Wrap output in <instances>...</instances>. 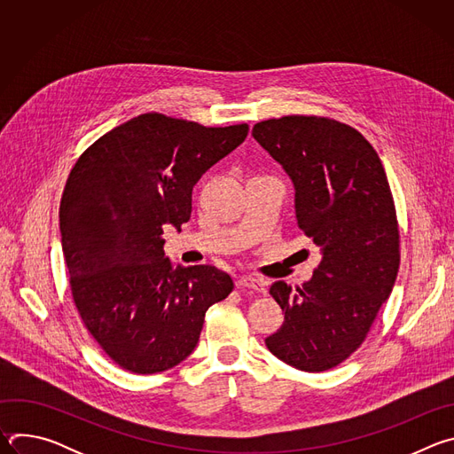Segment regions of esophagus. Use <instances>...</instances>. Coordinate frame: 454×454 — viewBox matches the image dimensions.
Here are the masks:
<instances>
[{"label": "esophagus", "mask_w": 454, "mask_h": 454, "mask_svg": "<svg viewBox=\"0 0 454 454\" xmlns=\"http://www.w3.org/2000/svg\"><path fill=\"white\" fill-rule=\"evenodd\" d=\"M237 286H239L240 289H251V291H254V293H262V294L268 293V284L262 282V280L254 278V277H242V278L237 282Z\"/></svg>", "instance_id": "esophagus-1"}]
</instances>
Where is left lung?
<instances>
[{
  "mask_svg": "<svg viewBox=\"0 0 454 454\" xmlns=\"http://www.w3.org/2000/svg\"><path fill=\"white\" fill-rule=\"evenodd\" d=\"M251 135L291 177L298 228L321 251L301 287L271 286L286 317L266 345L298 370L325 372L359 348L394 289L401 253L390 184L375 149L336 120L271 118Z\"/></svg>",
  "mask_w": 454,
  "mask_h": 454,
  "instance_id": "obj_1",
  "label": "left lung"
}]
</instances>
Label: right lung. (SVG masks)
Returning a JSON list of instances; mask_svg holds the SVG:
<instances>
[{
  "instance_id": "add662e5",
  "label": "right lung",
  "mask_w": 454,
  "mask_h": 454,
  "mask_svg": "<svg viewBox=\"0 0 454 454\" xmlns=\"http://www.w3.org/2000/svg\"><path fill=\"white\" fill-rule=\"evenodd\" d=\"M247 137L145 113L111 129L77 160L60 200L62 251L86 329L133 373L165 372L196 348L210 305L233 291L214 266L165 256L163 226L181 231L192 190Z\"/></svg>"
}]
</instances>
